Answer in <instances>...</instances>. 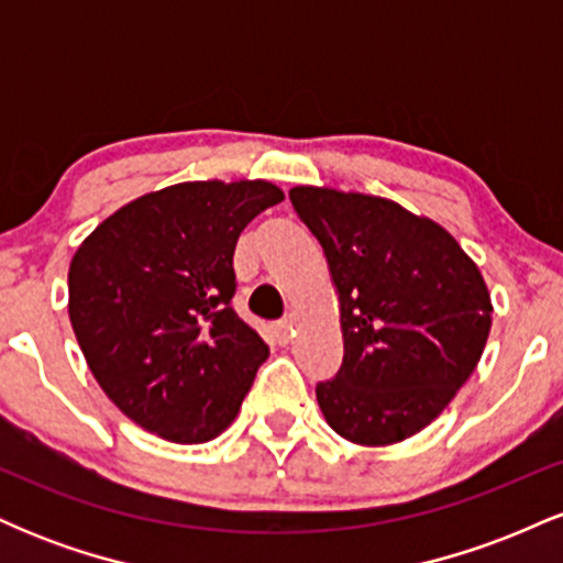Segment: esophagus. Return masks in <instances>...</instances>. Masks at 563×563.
I'll list each match as a JSON object with an SVG mask.
<instances>
[{
  "label": "esophagus",
  "mask_w": 563,
  "mask_h": 563,
  "mask_svg": "<svg viewBox=\"0 0 563 563\" xmlns=\"http://www.w3.org/2000/svg\"><path fill=\"white\" fill-rule=\"evenodd\" d=\"M290 339H294V322H290V320L275 322V341H277V344L286 346V344H290Z\"/></svg>",
  "instance_id": "esophagus-1"
}]
</instances>
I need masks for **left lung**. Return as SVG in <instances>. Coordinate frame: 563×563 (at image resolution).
Returning <instances> with one entry per match:
<instances>
[{
	"label": "left lung",
	"mask_w": 563,
	"mask_h": 563,
	"mask_svg": "<svg viewBox=\"0 0 563 563\" xmlns=\"http://www.w3.org/2000/svg\"><path fill=\"white\" fill-rule=\"evenodd\" d=\"M288 196L339 296L344 363L318 384L322 416L365 448L418 434L482 360L493 301L479 267L442 224L389 198L314 185Z\"/></svg>",
	"instance_id": "8db88e82"
}]
</instances>
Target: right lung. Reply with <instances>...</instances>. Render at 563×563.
Here are the masks:
<instances>
[{
  "mask_svg": "<svg viewBox=\"0 0 563 563\" xmlns=\"http://www.w3.org/2000/svg\"><path fill=\"white\" fill-rule=\"evenodd\" d=\"M283 198L267 179L179 183L121 206L76 249V341L100 389L145 431L200 444L235 421L269 349L230 307L232 254Z\"/></svg>",
  "mask_w": 563,
  "mask_h": 563,
  "instance_id": "right-lung-1",
  "label": "right lung"
}]
</instances>
